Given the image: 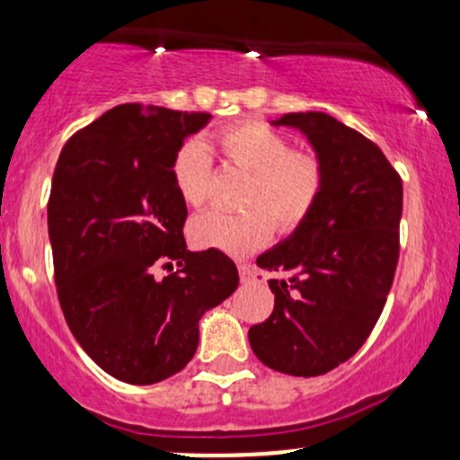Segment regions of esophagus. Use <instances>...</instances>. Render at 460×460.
<instances>
[{
	"label": "esophagus",
	"mask_w": 460,
	"mask_h": 460,
	"mask_svg": "<svg viewBox=\"0 0 460 460\" xmlns=\"http://www.w3.org/2000/svg\"><path fill=\"white\" fill-rule=\"evenodd\" d=\"M237 270H240L242 283H251L257 279V270L251 266V263H240V268H237Z\"/></svg>",
	"instance_id": "34e87169"
}]
</instances>
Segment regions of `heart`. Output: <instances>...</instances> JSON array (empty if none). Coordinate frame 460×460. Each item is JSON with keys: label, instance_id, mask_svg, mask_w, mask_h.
<instances>
[{"label": "heart", "instance_id": "1", "mask_svg": "<svg viewBox=\"0 0 460 460\" xmlns=\"http://www.w3.org/2000/svg\"><path fill=\"white\" fill-rule=\"evenodd\" d=\"M216 142L226 162L251 172L244 194L248 209L240 214L197 216L190 225L194 246L242 257L270 240L271 217L279 234H292L309 218L324 188V171L318 157L292 151L281 134L257 120H240L220 129ZM209 177L212 155L208 146L199 140L183 142L172 157V181L181 199L188 205L203 203L208 199Z\"/></svg>", "mask_w": 460, "mask_h": 460}]
</instances>
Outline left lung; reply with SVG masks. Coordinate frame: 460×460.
<instances>
[{
  "label": "left lung",
  "instance_id": "1",
  "mask_svg": "<svg viewBox=\"0 0 460 460\" xmlns=\"http://www.w3.org/2000/svg\"><path fill=\"white\" fill-rule=\"evenodd\" d=\"M272 125L298 129L324 171L315 209L292 235L257 257L270 279V318L248 341L263 366L320 376L350 358L392 289L400 252L402 179L383 151L324 112H292Z\"/></svg>",
  "mask_w": 460,
  "mask_h": 460
}]
</instances>
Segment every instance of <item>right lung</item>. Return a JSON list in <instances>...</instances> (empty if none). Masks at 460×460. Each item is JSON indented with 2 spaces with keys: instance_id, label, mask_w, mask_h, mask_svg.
Wrapping results in <instances>:
<instances>
[{
  "instance_id": "add662e5",
  "label": "right lung",
  "mask_w": 460,
  "mask_h": 460,
  "mask_svg": "<svg viewBox=\"0 0 460 460\" xmlns=\"http://www.w3.org/2000/svg\"><path fill=\"white\" fill-rule=\"evenodd\" d=\"M205 112L125 103L79 129L58 157L47 225L58 300L77 344L110 376L153 385L188 366L199 320L235 292L223 251H188L172 157ZM162 259L180 266L164 279Z\"/></svg>"
}]
</instances>
